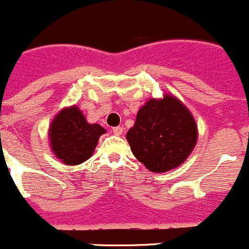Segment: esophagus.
Returning <instances> with one entry per match:
<instances>
[{
  "label": "esophagus",
  "instance_id": "obj_1",
  "mask_svg": "<svg viewBox=\"0 0 249 249\" xmlns=\"http://www.w3.org/2000/svg\"><path fill=\"white\" fill-rule=\"evenodd\" d=\"M112 131H113V134L117 135V136H119V135L123 134V127L122 126H115V127H113Z\"/></svg>",
  "mask_w": 249,
  "mask_h": 249
}]
</instances>
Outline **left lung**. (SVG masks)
<instances>
[{
	"label": "left lung",
	"mask_w": 249,
	"mask_h": 249,
	"mask_svg": "<svg viewBox=\"0 0 249 249\" xmlns=\"http://www.w3.org/2000/svg\"><path fill=\"white\" fill-rule=\"evenodd\" d=\"M197 125L186 106L171 95L152 98L139 109L126 140L134 156L154 173H165L180 164L194 151Z\"/></svg>",
	"instance_id": "left-lung-1"
}]
</instances>
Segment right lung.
<instances>
[{
	"mask_svg": "<svg viewBox=\"0 0 249 249\" xmlns=\"http://www.w3.org/2000/svg\"><path fill=\"white\" fill-rule=\"evenodd\" d=\"M105 132L101 125L89 124L76 106L67 107L51 123V149L67 165H78L92 156L98 139Z\"/></svg>",
	"mask_w": 249,
	"mask_h": 249,
	"instance_id": "right-lung-1",
	"label": "right lung"
}]
</instances>
